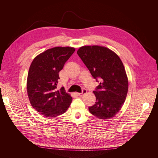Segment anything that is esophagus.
Returning <instances> with one entry per match:
<instances>
[{
	"mask_svg": "<svg viewBox=\"0 0 158 158\" xmlns=\"http://www.w3.org/2000/svg\"><path fill=\"white\" fill-rule=\"evenodd\" d=\"M85 93H87V90L85 89H83L82 91V93H78V95L79 96H82L84 94H85Z\"/></svg>",
	"mask_w": 158,
	"mask_h": 158,
	"instance_id": "1",
	"label": "esophagus"
}]
</instances>
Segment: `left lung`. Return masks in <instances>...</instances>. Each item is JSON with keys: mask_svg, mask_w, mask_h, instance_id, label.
Returning <instances> with one entry per match:
<instances>
[{"mask_svg": "<svg viewBox=\"0 0 158 158\" xmlns=\"http://www.w3.org/2000/svg\"><path fill=\"white\" fill-rule=\"evenodd\" d=\"M96 82L101 81L93 91L95 104L89 107L91 113L99 119L114 117L124 104L128 90V80L119 56L102 46H83L77 52Z\"/></svg>", "mask_w": 158, "mask_h": 158, "instance_id": "obj_1", "label": "left lung"}]
</instances>
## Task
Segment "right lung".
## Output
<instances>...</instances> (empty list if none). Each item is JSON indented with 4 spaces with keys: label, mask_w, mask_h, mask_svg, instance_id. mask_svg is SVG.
Listing matches in <instances>:
<instances>
[{
    "label": "right lung",
    "mask_w": 158,
    "mask_h": 158,
    "mask_svg": "<svg viewBox=\"0 0 158 158\" xmlns=\"http://www.w3.org/2000/svg\"><path fill=\"white\" fill-rule=\"evenodd\" d=\"M69 47H56L38 55L29 68L27 91L32 106L42 115L55 118L69 108L73 98L64 87L57 89L59 73L74 52Z\"/></svg>",
    "instance_id": "1"
}]
</instances>
